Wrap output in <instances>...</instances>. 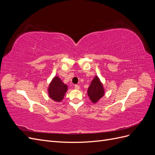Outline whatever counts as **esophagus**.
Wrapping results in <instances>:
<instances>
[{"label": "esophagus", "mask_w": 155, "mask_h": 155, "mask_svg": "<svg viewBox=\"0 0 155 155\" xmlns=\"http://www.w3.org/2000/svg\"><path fill=\"white\" fill-rule=\"evenodd\" d=\"M74 88L76 89H79V88H80V87H79V86L78 85H75Z\"/></svg>", "instance_id": "esophagus-1"}]
</instances>
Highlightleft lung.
Here are the masks:
<instances>
[{
	"instance_id": "left-lung-1",
	"label": "left lung",
	"mask_w": 155,
	"mask_h": 155,
	"mask_svg": "<svg viewBox=\"0 0 155 155\" xmlns=\"http://www.w3.org/2000/svg\"><path fill=\"white\" fill-rule=\"evenodd\" d=\"M88 89V96L93 103H96L104 95V89L97 76L94 78Z\"/></svg>"
}]
</instances>
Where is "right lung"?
<instances>
[{"instance_id": "right-lung-1", "label": "right lung", "mask_w": 155, "mask_h": 155, "mask_svg": "<svg viewBox=\"0 0 155 155\" xmlns=\"http://www.w3.org/2000/svg\"><path fill=\"white\" fill-rule=\"evenodd\" d=\"M67 91V86L61 81L58 77H55L51 82L48 88L49 96L55 101H61Z\"/></svg>"}]
</instances>
